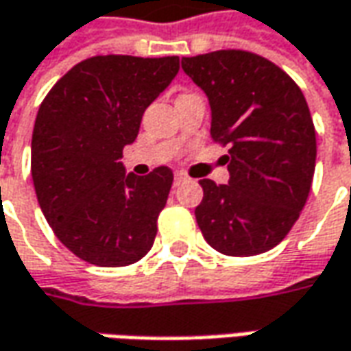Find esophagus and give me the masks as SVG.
Here are the masks:
<instances>
[{
    "label": "esophagus",
    "mask_w": 351,
    "mask_h": 351,
    "mask_svg": "<svg viewBox=\"0 0 351 351\" xmlns=\"http://www.w3.org/2000/svg\"><path fill=\"white\" fill-rule=\"evenodd\" d=\"M188 180V176L184 173H175V186H180V184H184Z\"/></svg>",
    "instance_id": "1"
}]
</instances>
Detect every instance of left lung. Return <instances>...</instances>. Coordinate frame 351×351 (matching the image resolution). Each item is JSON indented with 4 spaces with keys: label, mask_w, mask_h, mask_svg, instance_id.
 Listing matches in <instances>:
<instances>
[{
    "label": "left lung",
    "mask_w": 351,
    "mask_h": 351,
    "mask_svg": "<svg viewBox=\"0 0 351 351\" xmlns=\"http://www.w3.org/2000/svg\"><path fill=\"white\" fill-rule=\"evenodd\" d=\"M182 69L210 101L212 139L229 145V184L199 180V231L227 256L266 252L308 198L317 136L307 101L284 69L245 50L182 58Z\"/></svg>",
    "instance_id": "1"
}]
</instances>
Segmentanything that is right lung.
Segmentation results:
<instances>
[{"label":"right lung","instance_id":"add662e5","mask_svg":"<svg viewBox=\"0 0 351 351\" xmlns=\"http://www.w3.org/2000/svg\"><path fill=\"white\" fill-rule=\"evenodd\" d=\"M176 73L178 56H95L71 67L38 108L31 145L36 198L62 245L89 264L128 266L153 247L173 171L126 175L120 159Z\"/></svg>","mask_w":351,"mask_h":351}]
</instances>
